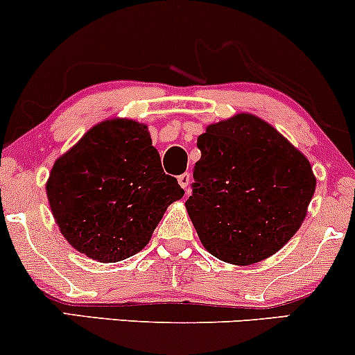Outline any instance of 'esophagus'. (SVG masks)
Returning <instances> with one entry per match:
<instances>
[{"label":"esophagus","mask_w":355,"mask_h":355,"mask_svg":"<svg viewBox=\"0 0 355 355\" xmlns=\"http://www.w3.org/2000/svg\"><path fill=\"white\" fill-rule=\"evenodd\" d=\"M178 183H180L182 189H185V190L189 189V185H190V173L185 172V173L178 175Z\"/></svg>","instance_id":"obj_1"}]
</instances>
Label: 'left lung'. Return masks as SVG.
I'll return each mask as SVG.
<instances>
[{
  "instance_id": "obj_1",
  "label": "left lung",
  "mask_w": 355,
  "mask_h": 355,
  "mask_svg": "<svg viewBox=\"0 0 355 355\" xmlns=\"http://www.w3.org/2000/svg\"><path fill=\"white\" fill-rule=\"evenodd\" d=\"M196 145L202 159L185 207L207 251L240 266L279 251L314 195L309 160L251 114L211 123Z\"/></svg>"
}]
</instances>
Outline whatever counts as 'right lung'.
<instances>
[{"instance_id":"obj_1","label":"right lung","mask_w":355,"mask_h":355,"mask_svg":"<svg viewBox=\"0 0 355 355\" xmlns=\"http://www.w3.org/2000/svg\"><path fill=\"white\" fill-rule=\"evenodd\" d=\"M46 193L72 248L115 263L145 248L166 207L185 191L165 175L147 125L112 119L55 160Z\"/></svg>"}]
</instances>
